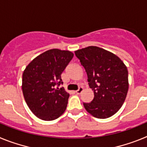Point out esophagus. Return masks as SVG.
<instances>
[{"label":"esophagus","mask_w":147,"mask_h":147,"mask_svg":"<svg viewBox=\"0 0 147 147\" xmlns=\"http://www.w3.org/2000/svg\"><path fill=\"white\" fill-rule=\"evenodd\" d=\"M83 90H84V89H83V88H82V87H80V88H79V89H78L77 90H76V93H77V94H80V93H81L83 91Z\"/></svg>","instance_id":"34e87169"}]
</instances>
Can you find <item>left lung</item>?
Segmentation results:
<instances>
[{"instance_id":"8db88e82","label":"left lung","mask_w":147,"mask_h":147,"mask_svg":"<svg viewBox=\"0 0 147 147\" xmlns=\"http://www.w3.org/2000/svg\"><path fill=\"white\" fill-rule=\"evenodd\" d=\"M85 67L94 98L83 103L85 110L97 119H107L121 107L127 96L128 71L123 61L113 53L97 46L75 51Z\"/></svg>"}]
</instances>
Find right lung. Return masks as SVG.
I'll return each mask as SVG.
<instances>
[{"label":"right lung","mask_w":147,"mask_h":147,"mask_svg":"<svg viewBox=\"0 0 147 147\" xmlns=\"http://www.w3.org/2000/svg\"><path fill=\"white\" fill-rule=\"evenodd\" d=\"M74 54L54 49L35 57L23 74L22 90L28 107L37 118L52 121L65 111L69 93L62 84L61 74Z\"/></svg>","instance_id":"1"}]
</instances>
